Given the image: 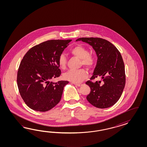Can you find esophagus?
<instances>
[{
    "label": "esophagus",
    "instance_id": "34e87169",
    "mask_svg": "<svg viewBox=\"0 0 147 147\" xmlns=\"http://www.w3.org/2000/svg\"><path fill=\"white\" fill-rule=\"evenodd\" d=\"M75 85L78 86V87H81V86H82L83 85L82 84H75Z\"/></svg>",
    "mask_w": 147,
    "mask_h": 147
}]
</instances>
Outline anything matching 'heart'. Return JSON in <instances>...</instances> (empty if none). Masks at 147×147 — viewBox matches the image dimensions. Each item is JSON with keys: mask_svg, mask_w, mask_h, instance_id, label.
I'll list each match as a JSON object with an SVG mask.
<instances>
[{"mask_svg": "<svg viewBox=\"0 0 147 147\" xmlns=\"http://www.w3.org/2000/svg\"><path fill=\"white\" fill-rule=\"evenodd\" d=\"M71 53L76 58L81 59V64L87 68H91L94 63L93 57L89 54L88 50L81 45H77L70 50ZM67 59L63 54H60L58 58V64L61 69H65L66 66ZM88 73L84 69L79 70H69L63 74L65 80L73 83H79L87 78Z\"/></svg>", "mask_w": 147, "mask_h": 147, "instance_id": "heart-1", "label": "heart"}]
</instances>
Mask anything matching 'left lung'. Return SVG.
<instances>
[{
  "instance_id": "obj_1",
  "label": "left lung",
  "mask_w": 147,
  "mask_h": 147,
  "mask_svg": "<svg viewBox=\"0 0 147 147\" xmlns=\"http://www.w3.org/2000/svg\"><path fill=\"white\" fill-rule=\"evenodd\" d=\"M76 41L92 46L98 57L93 76L86 83L90 88L87 101L98 108L111 107L120 98L125 84V65L120 52L111 42L102 38H80ZM96 78H101L102 81H91Z\"/></svg>"
}]
</instances>
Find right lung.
<instances>
[{
  "label": "right lung",
  "mask_w": 147,
  "mask_h": 147,
  "mask_svg": "<svg viewBox=\"0 0 147 147\" xmlns=\"http://www.w3.org/2000/svg\"><path fill=\"white\" fill-rule=\"evenodd\" d=\"M71 40H50L29 49L17 73L20 94L27 106L36 111H48L60 102L67 81L50 80L61 75L58 58Z\"/></svg>",
  "instance_id": "1"
}]
</instances>
